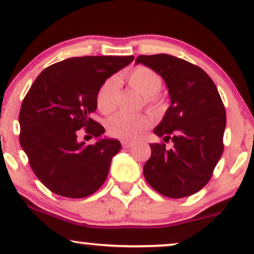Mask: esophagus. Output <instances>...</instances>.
Listing matches in <instances>:
<instances>
[{
    "label": "esophagus",
    "instance_id": "obj_1",
    "mask_svg": "<svg viewBox=\"0 0 254 254\" xmlns=\"http://www.w3.org/2000/svg\"><path fill=\"white\" fill-rule=\"evenodd\" d=\"M121 144H123L124 148H131L134 145L133 142H129V141H121Z\"/></svg>",
    "mask_w": 254,
    "mask_h": 254
}]
</instances>
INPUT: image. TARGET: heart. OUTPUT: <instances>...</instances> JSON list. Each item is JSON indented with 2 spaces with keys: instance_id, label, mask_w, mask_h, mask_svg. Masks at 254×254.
Listing matches in <instances>:
<instances>
[{
  "instance_id": "b5f03b06",
  "label": "heart",
  "mask_w": 254,
  "mask_h": 254,
  "mask_svg": "<svg viewBox=\"0 0 254 254\" xmlns=\"http://www.w3.org/2000/svg\"><path fill=\"white\" fill-rule=\"evenodd\" d=\"M125 78L131 89L143 96L144 105L157 110L163 105V96L159 90L163 86L162 76L154 69L145 65H136L125 74ZM120 92V82L116 76L106 78L99 86L96 95V104L103 114H110L117 109ZM150 120L143 114L119 112L107 121V133L124 141H133L149 127Z\"/></svg>"
}]
</instances>
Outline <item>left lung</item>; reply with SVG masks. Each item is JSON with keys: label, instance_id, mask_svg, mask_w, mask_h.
I'll return each instance as SVG.
<instances>
[{"label": "left lung", "instance_id": "8db88e82", "mask_svg": "<svg viewBox=\"0 0 254 254\" xmlns=\"http://www.w3.org/2000/svg\"><path fill=\"white\" fill-rule=\"evenodd\" d=\"M137 64L164 78L171 105L154 131L164 142L152 143L143 175L162 195L180 199L207 185L223 154L225 109L213 79L203 69L169 54L140 55Z\"/></svg>", "mask_w": 254, "mask_h": 254}]
</instances>
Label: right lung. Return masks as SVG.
Returning a JSON list of instances; mask_svg holds the SVG:
<instances>
[{
	"label": "right lung",
	"mask_w": 254,
	"mask_h": 254,
	"mask_svg": "<svg viewBox=\"0 0 254 254\" xmlns=\"http://www.w3.org/2000/svg\"><path fill=\"white\" fill-rule=\"evenodd\" d=\"M134 60L128 57H79L50 65L34 79L19 111V142L31 169L51 192L81 199L105 183L118 140L79 143L78 134L99 137L92 119L102 83Z\"/></svg>",
	"instance_id": "1"
}]
</instances>
